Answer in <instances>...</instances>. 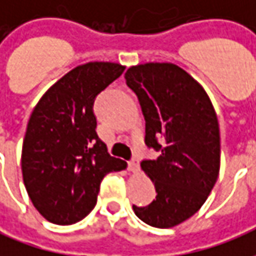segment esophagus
<instances>
[{
	"mask_svg": "<svg viewBox=\"0 0 256 256\" xmlns=\"http://www.w3.org/2000/svg\"><path fill=\"white\" fill-rule=\"evenodd\" d=\"M128 172H140V160L138 159H133L132 162H128Z\"/></svg>",
	"mask_w": 256,
	"mask_h": 256,
	"instance_id": "esophagus-1",
	"label": "esophagus"
}]
</instances>
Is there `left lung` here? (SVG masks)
Segmentation results:
<instances>
[{"label":"left lung","mask_w":256,"mask_h":256,"mask_svg":"<svg viewBox=\"0 0 256 256\" xmlns=\"http://www.w3.org/2000/svg\"><path fill=\"white\" fill-rule=\"evenodd\" d=\"M126 84L137 94L145 119V144L160 150L141 168L158 194L146 207L133 206L140 220L167 229L196 214L220 174V124L203 86L172 63L130 67Z\"/></svg>","instance_id":"1"}]
</instances>
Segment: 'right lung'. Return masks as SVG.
Here are the masks:
<instances>
[{"mask_svg":"<svg viewBox=\"0 0 256 256\" xmlns=\"http://www.w3.org/2000/svg\"><path fill=\"white\" fill-rule=\"evenodd\" d=\"M124 71V66L90 62L52 84L31 114L22 150V172L28 198L52 224L84 220L97 203L108 172L128 163L110 156L96 133V96Z\"/></svg>","mask_w":256,"mask_h":256,"instance_id":"1","label":"right lung"}]
</instances>
